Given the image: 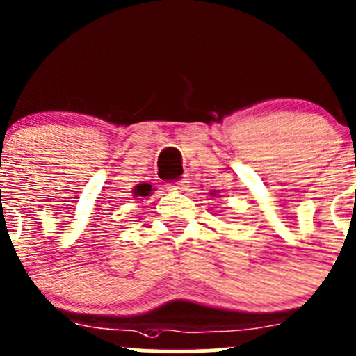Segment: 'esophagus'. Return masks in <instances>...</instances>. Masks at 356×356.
<instances>
[{
  "instance_id": "obj_1",
  "label": "esophagus",
  "mask_w": 356,
  "mask_h": 356,
  "mask_svg": "<svg viewBox=\"0 0 356 356\" xmlns=\"http://www.w3.org/2000/svg\"><path fill=\"white\" fill-rule=\"evenodd\" d=\"M186 183H188V181L175 183V185H171V190L178 191V193H183V191H185V190H188V185H186Z\"/></svg>"
}]
</instances>
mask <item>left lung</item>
Returning a JSON list of instances; mask_svg holds the SVG:
<instances>
[{"instance_id": "1", "label": "left lung", "mask_w": 356, "mask_h": 356, "mask_svg": "<svg viewBox=\"0 0 356 356\" xmlns=\"http://www.w3.org/2000/svg\"><path fill=\"white\" fill-rule=\"evenodd\" d=\"M210 195H213V197H215V195H217V191H215V190L210 191Z\"/></svg>"}]
</instances>
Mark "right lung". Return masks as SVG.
Here are the masks:
<instances>
[{"mask_svg": "<svg viewBox=\"0 0 356 356\" xmlns=\"http://www.w3.org/2000/svg\"><path fill=\"white\" fill-rule=\"evenodd\" d=\"M156 188H153V186L149 185V183H139V185H136L133 190H131V193H133V197H151L153 195V191Z\"/></svg>", "mask_w": 356, "mask_h": 356, "instance_id": "add662e5", "label": "right lung"}]
</instances>
